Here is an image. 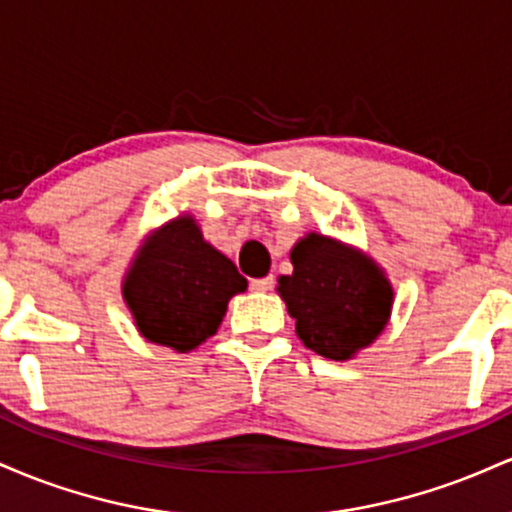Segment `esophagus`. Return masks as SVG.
<instances>
[{"instance_id":"obj_1","label":"esophagus","mask_w":512,"mask_h":512,"mask_svg":"<svg viewBox=\"0 0 512 512\" xmlns=\"http://www.w3.org/2000/svg\"><path fill=\"white\" fill-rule=\"evenodd\" d=\"M272 284H274V276H262V279L250 281V289L255 293H267L269 289H272Z\"/></svg>"}]
</instances>
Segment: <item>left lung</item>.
Returning a JSON list of instances; mask_svg holds the SVG:
<instances>
[{
  "instance_id": "left-lung-1",
  "label": "left lung",
  "mask_w": 512,
  "mask_h": 512,
  "mask_svg": "<svg viewBox=\"0 0 512 512\" xmlns=\"http://www.w3.org/2000/svg\"><path fill=\"white\" fill-rule=\"evenodd\" d=\"M293 274L279 291L298 339L315 354L346 361L378 339L392 310L390 281L361 250L308 233L291 250Z\"/></svg>"
}]
</instances>
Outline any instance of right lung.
Segmentation results:
<instances>
[{
  "label": "right lung",
  "mask_w": 512,
  "mask_h": 512,
  "mask_svg": "<svg viewBox=\"0 0 512 512\" xmlns=\"http://www.w3.org/2000/svg\"><path fill=\"white\" fill-rule=\"evenodd\" d=\"M248 289L236 264L182 214L146 238L122 284L137 330L149 342L187 354L219 330L228 301Z\"/></svg>",
  "instance_id": "right-lung-1"
}]
</instances>
